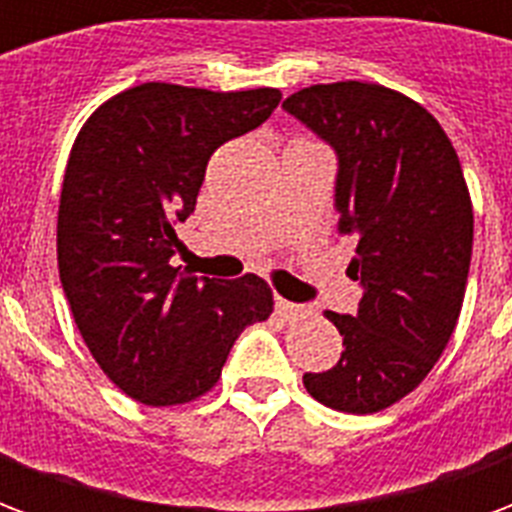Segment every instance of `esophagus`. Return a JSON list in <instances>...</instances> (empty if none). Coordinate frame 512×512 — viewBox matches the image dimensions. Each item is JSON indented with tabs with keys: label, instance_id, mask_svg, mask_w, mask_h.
<instances>
[{
	"label": "esophagus",
	"instance_id": "esophagus-1",
	"mask_svg": "<svg viewBox=\"0 0 512 512\" xmlns=\"http://www.w3.org/2000/svg\"><path fill=\"white\" fill-rule=\"evenodd\" d=\"M277 312L282 315V318H299V315H304V307L301 304H293V301H285V299H277Z\"/></svg>",
	"mask_w": 512,
	"mask_h": 512
}]
</instances>
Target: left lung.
<instances>
[{"label": "left lung", "instance_id": "left-lung-1", "mask_svg": "<svg viewBox=\"0 0 512 512\" xmlns=\"http://www.w3.org/2000/svg\"><path fill=\"white\" fill-rule=\"evenodd\" d=\"M340 156L337 233L356 241V315L323 312L343 356L307 373L318 403L376 414L414 392L461 315L474 213L461 161L439 120L384 84H312L282 101Z\"/></svg>", "mask_w": 512, "mask_h": 512}]
</instances>
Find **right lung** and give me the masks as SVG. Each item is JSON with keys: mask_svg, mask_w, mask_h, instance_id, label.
I'll return each instance as SVG.
<instances>
[{"mask_svg": "<svg viewBox=\"0 0 512 512\" xmlns=\"http://www.w3.org/2000/svg\"><path fill=\"white\" fill-rule=\"evenodd\" d=\"M279 98L145 82L98 106L73 142L57 213L62 290L98 367L145 406L211 392L238 334L274 312L266 279H197L169 257L213 150L268 120Z\"/></svg>", "mask_w": 512, "mask_h": 512, "instance_id": "obj_1", "label": "right lung"}]
</instances>
